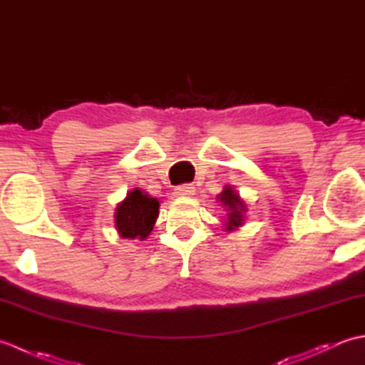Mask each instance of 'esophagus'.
<instances>
[{"instance_id":"esophagus-1","label":"esophagus","mask_w":365,"mask_h":365,"mask_svg":"<svg viewBox=\"0 0 365 365\" xmlns=\"http://www.w3.org/2000/svg\"><path fill=\"white\" fill-rule=\"evenodd\" d=\"M195 187L192 185L187 183V185H180V187H177L174 191V196L175 197H187V196H192L195 195Z\"/></svg>"}]
</instances>
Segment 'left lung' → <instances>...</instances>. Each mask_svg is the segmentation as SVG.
Instances as JSON below:
<instances>
[{
	"mask_svg": "<svg viewBox=\"0 0 365 365\" xmlns=\"http://www.w3.org/2000/svg\"><path fill=\"white\" fill-rule=\"evenodd\" d=\"M218 199L222 202V205L226 207V222H224V226H226V230H234L240 226H243V221H245V212L247 210L246 204L243 202L237 192L234 191L232 187H226L222 190L221 195H218Z\"/></svg>",
	"mask_w": 365,
	"mask_h": 365,
	"instance_id": "1",
	"label": "left lung"
}]
</instances>
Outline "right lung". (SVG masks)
Here are the masks:
<instances>
[{
    "mask_svg": "<svg viewBox=\"0 0 365 365\" xmlns=\"http://www.w3.org/2000/svg\"><path fill=\"white\" fill-rule=\"evenodd\" d=\"M160 202L135 188L115 207L114 222L119 235L128 240H145L158 218Z\"/></svg>",
    "mask_w": 365,
    "mask_h": 365,
    "instance_id": "right-lung-1",
    "label": "right lung"
}]
</instances>
